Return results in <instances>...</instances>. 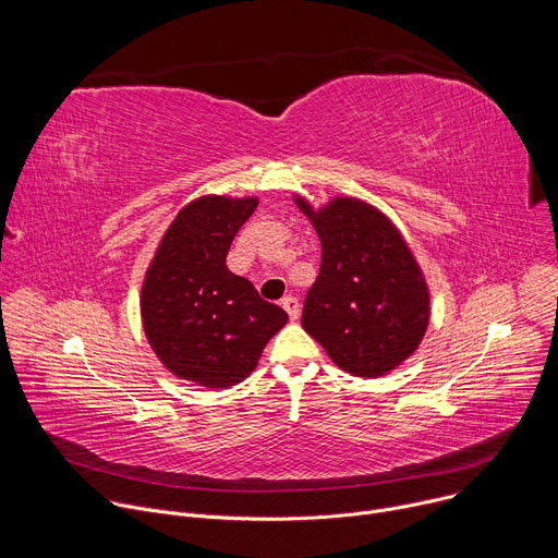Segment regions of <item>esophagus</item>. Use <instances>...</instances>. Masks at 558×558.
Returning a JSON list of instances; mask_svg holds the SVG:
<instances>
[{
  "label": "esophagus",
  "mask_w": 558,
  "mask_h": 558,
  "mask_svg": "<svg viewBox=\"0 0 558 558\" xmlns=\"http://www.w3.org/2000/svg\"><path fill=\"white\" fill-rule=\"evenodd\" d=\"M282 308L289 313L291 320H298V317H300V302L293 295L282 298Z\"/></svg>",
  "instance_id": "34e87169"
}]
</instances>
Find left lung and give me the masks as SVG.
Instances as JSON below:
<instances>
[{
    "label": "left lung",
    "mask_w": 558,
    "mask_h": 558,
    "mask_svg": "<svg viewBox=\"0 0 558 558\" xmlns=\"http://www.w3.org/2000/svg\"><path fill=\"white\" fill-rule=\"evenodd\" d=\"M308 216L323 265L306 291L302 329L355 377H379L420 347L428 327V289L402 233L375 207L336 198Z\"/></svg>",
    "instance_id": "left-lung-1"
}]
</instances>
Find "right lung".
<instances>
[{
  "label": "right lung",
  "mask_w": 558,
  "mask_h": 558,
  "mask_svg": "<svg viewBox=\"0 0 558 558\" xmlns=\"http://www.w3.org/2000/svg\"><path fill=\"white\" fill-rule=\"evenodd\" d=\"M256 198L203 196L179 211L145 274L143 329L166 368L207 388L243 381L289 315L227 269Z\"/></svg>",
  "instance_id": "obj_1"
}]
</instances>
